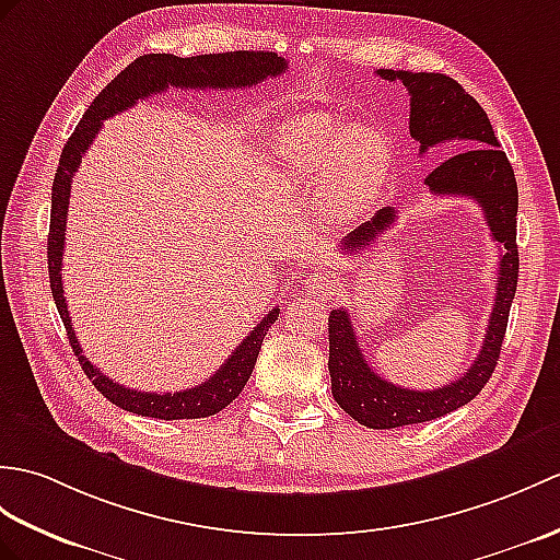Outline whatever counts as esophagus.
Here are the masks:
<instances>
[{
  "instance_id": "34e87169",
  "label": "esophagus",
  "mask_w": 560,
  "mask_h": 560,
  "mask_svg": "<svg viewBox=\"0 0 560 560\" xmlns=\"http://www.w3.org/2000/svg\"><path fill=\"white\" fill-rule=\"evenodd\" d=\"M336 281L327 271H307L303 279V291L310 295H331Z\"/></svg>"
}]
</instances>
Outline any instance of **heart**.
<instances>
[{"mask_svg":"<svg viewBox=\"0 0 560 560\" xmlns=\"http://www.w3.org/2000/svg\"><path fill=\"white\" fill-rule=\"evenodd\" d=\"M388 168L386 140L374 131L346 133L319 116H303L277 140V172L291 190L331 192L334 217L365 210L382 188Z\"/></svg>","mask_w":560,"mask_h":560,"instance_id":"heart-1","label":"heart"}]
</instances>
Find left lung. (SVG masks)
Listing matches in <instances>:
<instances>
[{
    "instance_id": "1",
    "label": "left lung",
    "mask_w": 560,
    "mask_h": 560,
    "mask_svg": "<svg viewBox=\"0 0 560 560\" xmlns=\"http://www.w3.org/2000/svg\"><path fill=\"white\" fill-rule=\"evenodd\" d=\"M384 81H400L410 95V136L420 142V154L439 142H456L460 148L446 162H441L424 178L434 195H465L479 202L493 241L503 248L499 265L497 303L491 307L487 336L477 360L460 380L434 392H412L382 380L368 365L358 346L350 315L339 307L329 315V374L334 400L372 429H394L406 424L444 418L470 402L491 380L509 327V312L517 285V184L513 166L499 148L487 112L467 95L463 85L444 73H412L380 69ZM468 150L465 151L464 148ZM396 210L384 207L370 221L348 233L341 250L358 255L394 224Z\"/></svg>"
}]
</instances>
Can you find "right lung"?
<instances>
[{"instance_id": "1", "label": "right lung", "mask_w": 560, "mask_h": 560, "mask_svg": "<svg viewBox=\"0 0 560 560\" xmlns=\"http://www.w3.org/2000/svg\"><path fill=\"white\" fill-rule=\"evenodd\" d=\"M285 71V61L271 51H224V55H200L180 59L174 55H145L138 57L133 63L114 78V81L102 90L83 114L81 124L75 126L69 142L61 150L59 168L55 174V184H51V219H49V238H47V265H49V289L55 298L57 310L67 329L69 343L73 353L78 355L88 380L95 384L97 392L128 412L142 415V418H158V420H198L210 418L219 410H224L231 400L243 392L248 384L253 368L262 348L265 336L271 324L279 317V307L269 312L262 322L245 336L241 346L233 350L231 358L221 365L210 380L200 386L186 388V392L176 394H150V392H136V388L121 386L119 382L109 380L107 374L100 372L93 362H90L78 336L73 331V324L69 317L67 298H63L61 285V259H63V238H67V210H69V195L75 168L81 166L85 150L93 145L102 121L109 116L119 114L128 107H133L138 100H145L150 95H158L168 85L176 88H253L265 78L279 75Z\"/></svg>"}]
</instances>
